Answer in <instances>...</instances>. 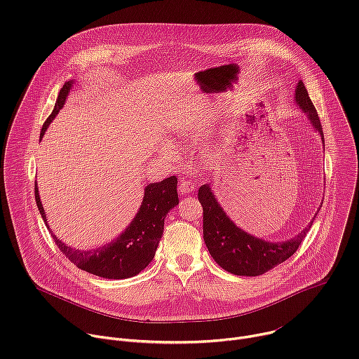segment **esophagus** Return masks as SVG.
<instances>
[{
  "mask_svg": "<svg viewBox=\"0 0 359 359\" xmlns=\"http://www.w3.org/2000/svg\"><path fill=\"white\" fill-rule=\"evenodd\" d=\"M192 191H195V185H194L191 181L182 178V180L180 181V185H178V192H180L181 195H187V194H189V192H192Z\"/></svg>",
  "mask_w": 359,
  "mask_h": 359,
  "instance_id": "esophagus-1",
  "label": "esophagus"
}]
</instances>
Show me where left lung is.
<instances>
[{
    "label": "left lung",
    "instance_id": "8db88e82",
    "mask_svg": "<svg viewBox=\"0 0 359 359\" xmlns=\"http://www.w3.org/2000/svg\"><path fill=\"white\" fill-rule=\"evenodd\" d=\"M296 103L309 116L311 124L320 133L324 144L320 117L302 81L296 88ZM198 199L203 209V241L212 259L226 271L238 276H260L287 260L300 248L314 221L313 219L296 238L271 243L238 228L218 203L209 184L199 188Z\"/></svg>",
    "mask_w": 359,
    "mask_h": 359
}]
</instances>
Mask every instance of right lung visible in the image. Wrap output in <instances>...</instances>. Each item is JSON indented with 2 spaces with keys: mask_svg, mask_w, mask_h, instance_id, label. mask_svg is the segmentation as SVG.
I'll use <instances>...</instances> for the list:
<instances>
[{
  "mask_svg": "<svg viewBox=\"0 0 359 359\" xmlns=\"http://www.w3.org/2000/svg\"><path fill=\"white\" fill-rule=\"evenodd\" d=\"M70 88L72 82H66L60 89L53 111L43 123L41 137L45 134L46 127L57 111L63 107ZM177 182L175 177H170L161 182L150 184L144 191L142 203L130 226L109 245L100 246L95 250H76L62 243L53 233L50 235L60 252L79 269L103 278L133 277L142 269H146L154 259L163 236L164 219L168 210L178 205ZM35 201L45 225H48L36 185Z\"/></svg>",
  "mask_w": 359,
  "mask_h": 359,
  "instance_id": "obj_1",
  "label": "right lung"
}]
</instances>
